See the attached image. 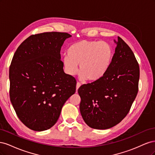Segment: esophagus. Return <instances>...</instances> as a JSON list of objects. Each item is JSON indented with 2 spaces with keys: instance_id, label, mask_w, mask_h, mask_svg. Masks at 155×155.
<instances>
[{
  "instance_id": "esophagus-1",
  "label": "esophagus",
  "mask_w": 155,
  "mask_h": 155,
  "mask_svg": "<svg viewBox=\"0 0 155 155\" xmlns=\"http://www.w3.org/2000/svg\"><path fill=\"white\" fill-rule=\"evenodd\" d=\"M80 86H81V83H79V82H78L77 83V84H76V90H78V89L80 87Z\"/></svg>"
}]
</instances>
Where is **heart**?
I'll list each match as a JSON object with an SVG mask.
<instances>
[{"label":"heart","instance_id":"b5f03b06","mask_svg":"<svg viewBox=\"0 0 155 155\" xmlns=\"http://www.w3.org/2000/svg\"><path fill=\"white\" fill-rule=\"evenodd\" d=\"M63 58L65 70L69 75L79 72L88 81L101 78L109 70L113 57L112 46L105 41L81 40L70 46Z\"/></svg>","mask_w":155,"mask_h":155}]
</instances>
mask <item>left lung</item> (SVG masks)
I'll use <instances>...</instances> for the list:
<instances>
[{"label": "left lung", "mask_w": 155, "mask_h": 155, "mask_svg": "<svg viewBox=\"0 0 155 155\" xmlns=\"http://www.w3.org/2000/svg\"><path fill=\"white\" fill-rule=\"evenodd\" d=\"M111 64L101 78L78 89L82 118L92 129H107L129 113L138 91L140 68L134 53L118 37Z\"/></svg>", "instance_id": "obj_1"}]
</instances>
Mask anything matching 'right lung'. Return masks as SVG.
<instances>
[{
    "label": "right lung",
    "instance_id": "right-lung-1",
    "mask_svg": "<svg viewBox=\"0 0 155 155\" xmlns=\"http://www.w3.org/2000/svg\"><path fill=\"white\" fill-rule=\"evenodd\" d=\"M72 35L64 32L31 35L18 46L10 67V97L18 118L35 131L57 122L76 80L64 72L60 51Z\"/></svg>",
    "mask_w": 155,
    "mask_h": 155
}]
</instances>
